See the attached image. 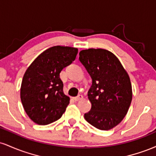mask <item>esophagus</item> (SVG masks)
<instances>
[{
	"mask_svg": "<svg viewBox=\"0 0 156 156\" xmlns=\"http://www.w3.org/2000/svg\"><path fill=\"white\" fill-rule=\"evenodd\" d=\"M83 95L82 94H78L77 97H75V98H73V100H74L75 101H80V100L83 99Z\"/></svg>",
	"mask_w": 156,
	"mask_h": 156,
	"instance_id": "obj_1",
	"label": "esophagus"
}]
</instances>
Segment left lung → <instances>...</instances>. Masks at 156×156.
<instances>
[{
    "mask_svg": "<svg viewBox=\"0 0 156 156\" xmlns=\"http://www.w3.org/2000/svg\"><path fill=\"white\" fill-rule=\"evenodd\" d=\"M79 55L92 80L88 92L92 108L84 118L98 129H112L121 122L131 103L129 76L117 56L107 50H83Z\"/></svg>",
    "mask_w": 156,
    "mask_h": 156,
    "instance_id": "left-lung-1",
    "label": "left lung"
}]
</instances>
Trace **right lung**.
Instances as JSON below:
<instances>
[{"instance_id": "obj_1", "label": "right lung", "mask_w": 156, "mask_h": 156, "mask_svg": "<svg viewBox=\"0 0 156 156\" xmlns=\"http://www.w3.org/2000/svg\"><path fill=\"white\" fill-rule=\"evenodd\" d=\"M78 49L53 46L36 58L23 76L20 98L26 114L41 125L58 120L69 103L60 73L76 59Z\"/></svg>"}]
</instances>
